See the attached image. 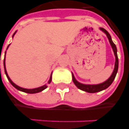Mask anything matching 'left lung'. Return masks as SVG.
I'll list each match as a JSON object with an SVG mask.
<instances>
[{
  "mask_svg": "<svg viewBox=\"0 0 129 129\" xmlns=\"http://www.w3.org/2000/svg\"><path fill=\"white\" fill-rule=\"evenodd\" d=\"M101 30L104 32L106 34L107 37L109 40V42H110V44L112 48H113V51H114V54H115V69H114V71H113V74L110 76V77L106 81H105L104 83H102L101 84H98V85H84V84L80 83H78L76 79H75V77L74 74H72V80H73V82L76 85V86L77 87L78 89H81L83 91H85V92H89V93H95V92H100V91H102L104 89H106L108 87L110 86V85L112 84V83L114 81L115 78L116 76V74L117 73V70H118V65H119V61H118V57H117V47H116L115 44L113 43V42L112 41V39H111V37H110V34L108 33V32L105 30L104 28H100Z\"/></svg>",
  "mask_w": 129,
  "mask_h": 129,
  "instance_id": "1",
  "label": "left lung"
}]
</instances>
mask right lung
I'll use <instances>...</instances> for the list:
<instances>
[{
    "mask_svg": "<svg viewBox=\"0 0 129 129\" xmlns=\"http://www.w3.org/2000/svg\"><path fill=\"white\" fill-rule=\"evenodd\" d=\"M14 33L13 36L14 35ZM5 58H4V68H5V74L7 76V78H8V81L10 82V83L13 85L16 89H19L20 91H21V92H26V93H29V94H35V93H38V92H42V90L44 89H45L47 86L46 85H43V86L40 87H37V88H35V89H25V88H22V87H21L18 86V85H16V84H14L12 82V81H11V79L10 78V77L8 76V73H7V71H6V68H5ZM51 80H52V76L51 75V77H50V79H49V81H48V83H51Z\"/></svg>",
    "mask_w": 129,
    "mask_h": 129,
    "instance_id": "add662e5",
    "label": "right lung"
}]
</instances>
